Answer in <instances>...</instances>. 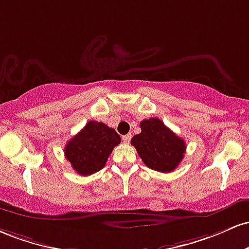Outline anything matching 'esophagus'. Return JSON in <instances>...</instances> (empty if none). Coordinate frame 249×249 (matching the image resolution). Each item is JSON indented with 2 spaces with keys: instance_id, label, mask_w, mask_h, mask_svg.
I'll return each instance as SVG.
<instances>
[{
  "instance_id": "1",
  "label": "esophagus",
  "mask_w": 249,
  "mask_h": 249,
  "mask_svg": "<svg viewBox=\"0 0 249 249\" xmlns=\"http://www.w3.org/2000/svg\"><path fill=\"white\" fill-rule=\"evenodd\" d=\"M130 139H132V135H130V134H127V135L122 136V140H124V143H129Z\"/></svg>"
}]
</instances>
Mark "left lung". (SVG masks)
<instances>
[{
	"mask_svg": "<svg viewBox=\"0 0 249 249\" xmlns=\"http://www.w3.org/2000/svg\"><path fill=\"white\" fill-rule=\"evenodd\" d=\"M140 127L141 133L136 134L130 142L148 168L161 173L178 168L185 156V141L158 117L142 120Z\"/></svg>",
	"mask_w": 249,
	"mask_h": 249,
	"instance_id": "obj_1",
	"label": "left lung"
}]
</instances>
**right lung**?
I'll list each match as a JSON object with an SVG mask.
<instances>
[{
    "mask_svg": "<svg viewBox=\"0 0 249 249\" xmlns=\"http://www.w3.org/2000/svg\"><path fill=\"white\" fill-rule=\"evenodd\" d=\"M121 138L113 128L97 121H89L64 147L66 159L77 174L87 177L101 170Z\"/></svg>",
    "mask_w": 249,
    "mask_h": 249,
    "instance_id": "obj_1",
    "label": "right lung"
}]
</instances>
